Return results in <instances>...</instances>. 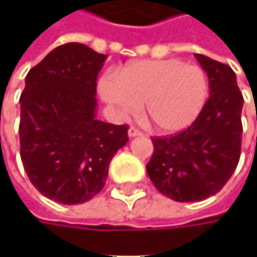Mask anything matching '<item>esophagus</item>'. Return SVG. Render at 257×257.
Masks as SVG:
<instances>
[{"label": "esophagus", "mask_w": 257, "mask_h": 257, "mask_svg": "<svg viewBox=\"0 0 257 257\" xmlns=\"http://www.w3.org/2000/svg\"><path fill=\"white\" fill-rule=\"evenodd\" d=\"M142 132H140V130H139V128H136V127H130V128H128V136H130V137H136V136H142Z\"/></svg>", "instance_id": "34e87169"}]
</instances>
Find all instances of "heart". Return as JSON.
<instances>
[{
    "label": "heart",
    "mask_w": 257,
    "mask_h": 257,
    "mask_svg": "<svg viewBox=\"0 0 257 257\" xmlns=\"http://www.w3.org/2000/svg\"><path fill=\"white\" fill-rule=\"evenodd\" d=\"M98 90L121 117L136 115L143 104L146 120L157 132L177 133L202 113L210 84L200 65L167 58L125 65L117 78L101 77Z\"/></svg>",
    "instance_id": "obj_1"
}]
</instances>
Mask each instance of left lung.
Listing matches in <instances>:
<instances>
[{
    "label": "left lung",
    "instance_id": "1",
    "mask_svg": "<svg viewBox=\"0 0 257 257\" xmlns=\"http://www.w3.org/2000/svg\"><path fill=\"white\" fill-rule=\"evenodd\" d=\"M207 73L210 97L182 133L153 137L147 174L159 192L176 202H199L222 190L242 150L243 95L229 65L194 54Z\"/></svg>",
    "mask_w": 257,
    "mask_h": 257
}]
</instances>
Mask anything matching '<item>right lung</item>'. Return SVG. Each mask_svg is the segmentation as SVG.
Segmentation results:
<instances>
[{
    "label": "right lung",
    "instance_id": "add662e5",
    "mask_svg": "<svg viewBox=\"0 0 257 257\" xmlns=\"http://www.w3.org/2000/svg\"><path fill=\"white\" fill-rule=\"evenodd\" d=\"M107 55L80 43L54 48L25 77L20 154L45 197L80 204L101 192L110 162L128 142V127L95 118L97 75Z\"/></svg>",
    "mask_w": 257,
    "mask_h": 257
}]
</instances>
